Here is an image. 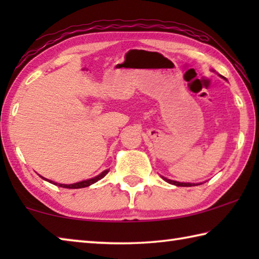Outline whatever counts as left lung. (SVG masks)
I'll use <instances>...</instances> for the list:
<instances>
[{
	"mask_svg": "<svg viewBox=\"0 0 259 259\" xmlns=\"http://www.w3.org/2000/svg\"><path fill=\"white\" fill-rule=\"evenodd\" d=\"M221 77H223L224 78V80H226V78L224 77V76H222V75H219ZM162 177V179H163V181H165L166 183H169V184H172V185H176V186H182V187H190V186H196V185H201V184L202 183H181V182H177V181H171V179H168V178H165V177H163V176H161Z\"/></svg>",
	"mask_w": 259,
	"mask_h": 259,
	"instance_id": "1",
	"label": "left lung"
}]
</instances>
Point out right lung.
Returning <instances> with one entry per match:
<instances>
[{"label": "right lung", "mask_w": 259, "mask_h": 259, "mask_svg": "<svg viewBox=\"0 0 259 259\" xmlns=\"http://www.w3.org/2000/svg\"><path fill=\"white\" fill-rule=\"evenodd\" d=\"M108 171H109V169H106V170H104L103 172H100L98 176H96V177H94V178H90V179H85V181H82V182H78V183H74V184H59V183H55V182H52V181H50V179H47V178H45V177H42V176H40L42 179H45V181H47V182H49V183H51V184H55V185H57V186H59V187H64V188H83V187H88V186H90V185H93V184H95L96 182H98V181H100V179L102 178H104L105 176H106V175L108 174Z\"/></svg>", "instance_id": "right-lung-1"}]
</instances>
